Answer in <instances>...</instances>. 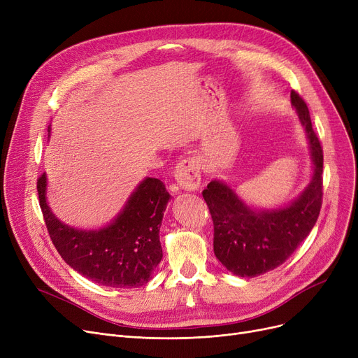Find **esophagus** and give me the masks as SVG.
Wrapping results in <instances>:
<instances>
[{
  "label": "esophagus",
  "instance_id": "1",
  "mask_svg": "<svg viewBox=\"0 0 358 358\" xmlns=\"http://www.w3.org/2000/svg\"><path fill=\"white\" fill-rule=\"evenodd\" d=\"M176 181L181 190L194 192L200 187V165L196 158H187L177 164L174 171Z\"/></svg>",
  "mask_w": 358,
  "mask_h": 358
}]
</instances>
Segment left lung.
<instances>
[{"instance_id": "obj_1", "label": "left lung", "mask_w": 358, "mask_h": 358, "mask_svg": "<svg viewBox=\"0 0 358 358\" xmlns=\"http://www.w3.org/2000/svg\"><path fill=\"white\" fill-rule=\"evenodd\" d=\"M292 106L309 143L312 176L296 199L274 209H257L232 187L213 180L203 197L213 219V251L222 266L239 277H257L277 268L310 234L322 206L324 154L312 129L306 103L292 91Z\"/></svg>"}]
</instances>
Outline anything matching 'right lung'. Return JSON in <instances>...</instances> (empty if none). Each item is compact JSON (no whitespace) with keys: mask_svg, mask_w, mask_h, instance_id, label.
I'll list each match as a JSON object with an SVG mask.
<instances>
[{"mask_svg":"<svg viewBox=\"0 0 358 358\" xmlns=\"http://www.w3.org/2000/svg\"><path fill=\"white\" fill-rule=\"evenodd\" d=\"M50 130L49 126V136ZM46 192L43 173L37 180L41 209L53 245L71 268L115 289L139 287L152 278L162 258L161 222L171 199L161 180H142L119 215L100 229H78L59 220L49 208Z\"/></svg>","mask_w":358,"mask_h":358,"instance_id":"1","label":"right lung"}]
</instances>
